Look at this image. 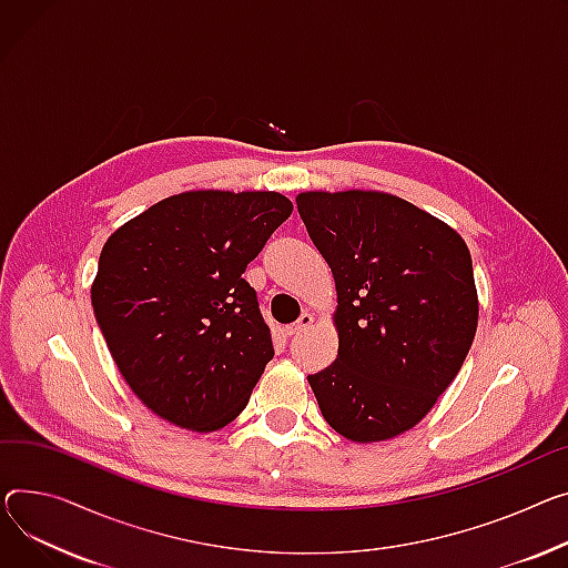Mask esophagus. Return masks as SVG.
Returning <instances> with one entry per match:
<instances>
[{"label": "esophagus", "instance_id": "obj_1", "mask_svg": "<svg viewBox=\"0 0 568 568\" xmlns=\"http://www.w3.org/2000/svg\"><path fill=\"white\" fill-rule=\"evenodd\" d=\"M311 324H313V315H311V313H304L294 324L287 326V335H296V333H301V331H306V328H311Z\"/></svg>", "mask_w": 568, "mask_h": 568}]
</instances>
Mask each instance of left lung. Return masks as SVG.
<instances>
[{
	"mask_svg": "<svg viewBox=\"0 0 568 568\" xmlns=\"http://www.w3.org/2000/svg\"><path fill=\"white\" fill-rule=\"evenodd\" d=\"M296 207L335 278L337 358L308 384L324 420L356 443L418 425L459 374L477 331L462 235L384 192H304Z\"/></svg>",
	"mask_w": 568,
	"mask_h": 568,
	"instance_id": "left-lung-1",
	"label": "left lung"
}]
</instances>
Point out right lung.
<instances>
[{
	"label": "right lung",
	"mask_w": 568,
	"mask_h": 568,
	"mask_svg": "<svg viewBox=\"0 0 568 568\" xmlns=\"http://www.w3.org/2000/svg\"><path fill=\"white\" fill-rule=\"evenodd\" d=\"M292 214L276 192H184L123 223L91 304L132 393L192 432L233 423L274 356L246 264Z\"/></svg>",
	"instance_id": "obj_1"
}]
</instances>
